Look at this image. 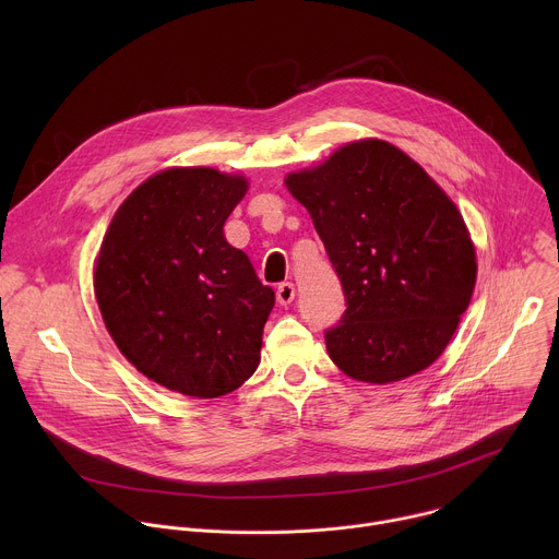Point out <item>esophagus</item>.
<instances>
[{"mask_svg": "<svg viewBox=\"0 0 559 559\" xmlns=\"http://www.w3.org/2000/svg\"><path fill=\"white\" fill-rule=\"evenodd\" d=\"M294 294H296V289H294L292 283H281L278 289H276V300L281 305H289L294 300Z\"/></svg>", "mask_w": 559, "mask_h": 559, "instance_id": "34e87169", "label": "esophagus"}]
</instances>
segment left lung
Here are the masks:
<instances>
[{"mask_svg":"<svg viewBox=\"0 0 559 559\" xmlns=\"http://www.w3.org/2000/svg\"><path fill=\"white\" fill-rule=\"evenodd\" d=\"M341 278L347 309L325 332L354 380L386 384L427 369L475 287V248L455 203L395 145L362 139L287 175Z\"/></svg>","mask_w":559,"mask_h":559,"instance_id":"8db88e82","label":"left lung"}]
</instances>
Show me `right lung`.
<instances>
[{
  "label": "right lung",
  "mask_w": 559,
  "mask_h": 559,
  "mask_svg": "<svg viewBox=\"0 0 559 559\" xmlns=\"http://www.w3.org/2000/svg\"><path fill=\"white\" fill-rule=\"evenodd\" d=\"M248 179L168 168L117 210L95 265V296L119 352L150 380L192 397L241 386L261 362L274 307L223 225Z\"/></svg>",
  "instance_id": "right-lung-1"
}]
</instances>
